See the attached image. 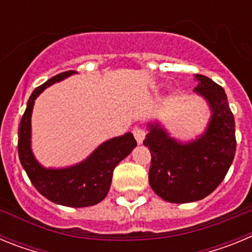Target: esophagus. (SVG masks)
Instances as JSON below:
<instances>
[{
  "label": "esophagus",
  "instance_id": "1",
  "mask_svg": "<svg viewBox=\"0 0 252 252\" xmlns=\"http://www.w3.org/2000/svg\"><path fill=\"white\" fill-rule=\"evenodd\" d=\"M132 133L133 137L136 139L137 144H141V142L144 141V139H145V130L142 127H140V126H135V127L132 128Z\"/></svg>",
  "mask_w": 252,
  "mask_h": 252
}]
</instances>
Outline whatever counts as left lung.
Wrapping results in <instances>:
<instances>
[{
  "mask_svg": "<svg viewBox=\"0 0 252 252\" xmlns=\"http://www.w3.org/2000/svg\"><path fill=\"white\" fill-rule=\"evenodd\" d=\"M195 92L212 108L208 128L198 140L179 144L159 125H150L144 140L151 154L149 183L160 198L171 203L203 199L221 184L236 153L235 119L221 86L197 74Z\"/></svg>",
  "mask_w": 252,
  "mask_h": 252,
  "instance_id": "left-lung-1",
  "label": "left lung"
}]
</instances>
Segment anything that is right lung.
<instances>
[{"label": "right lung", "instance_id": "1", "mask_svg": "<svg viewBox=\"0 0 252 252\" xmlns=\"http://www.w3.org/2000/svg\"><path fill=\"white\" fill-rule=\"evenodd\" d=\"M74 73V70H68L54 75L31 93L19 126L17 151L21 165L40 194L57 204L81 208L94 206L106 198L113 169L136 146V140L131 132L108 140L95 149L88 159L72 168L53 170L37 164L30 149L31 112L35 99L46 87Z\"/></svg>", "mask_w": 252, "mask_h": 252}]
</instances>
